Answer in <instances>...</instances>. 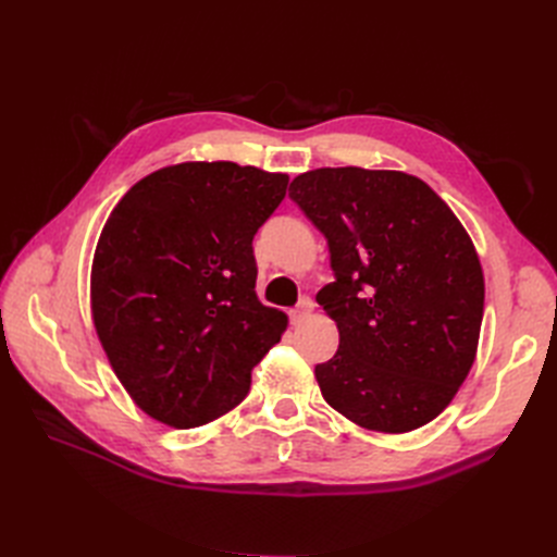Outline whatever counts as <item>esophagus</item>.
I'll list each match as a JSON object with an SVG mask.
<instances>
[{
  "label": "esophagus",
  "mask_w": 557,
  "mask_h": 557,
  "mask_svg": "<svg viewBox=\"0 0 557 557\" xmlns=\"http://www.w3.org/2000/svg\"><path fill=\"white\" fill-rule=\"evenodd\" d=\"M313 301L309 299V297H305V299H301L299 301V305L290 311V323L293 325H299V323H305V320L311 315V311H313Z\"/></svg>",
  "instance_id": "1"
}]
</instances>
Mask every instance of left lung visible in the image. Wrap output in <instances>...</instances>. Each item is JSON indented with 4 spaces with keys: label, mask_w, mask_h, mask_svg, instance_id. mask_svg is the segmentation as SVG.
<instances>
[{
    "label": "left lung",
    "mask_w": 557,
    "mask_h": 557,
    "mask_svg": "<svg viewBox=\"0 0 557 557\" xmlns=\"http://www.w3.org/2000/svg\"><path fill=\"white\" fill-rule=\"evenodd\" d=\"M290 199L325 234L336 276L315 297L339 330L315 364L320 393L364 430L428 425L476 360L485 283L467 230L425 181L393 170L323 166Z\"/></svg>",
    "instance_id": "8db88e82"
}]
</instances>
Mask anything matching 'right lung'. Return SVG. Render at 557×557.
Listing matches in <instances>:
<instances>
[{"label": "right lung", "mask_w": 557, "mask_h": 557, "mask_svg": "<svg viewBox=\"0 0 557 557\" xmlns=\"http://www.w3.org/2000/svg\"><path fill=\"white\" fill-rule=\"evenodd\" d=\"M288 174L181 162L134 183L99 234L92 323L117 381L160 423L188 430L232 411L288 325L256 295L252 237Z\"/></svg>", "instance_id": "add662e5"}]
</instances>
